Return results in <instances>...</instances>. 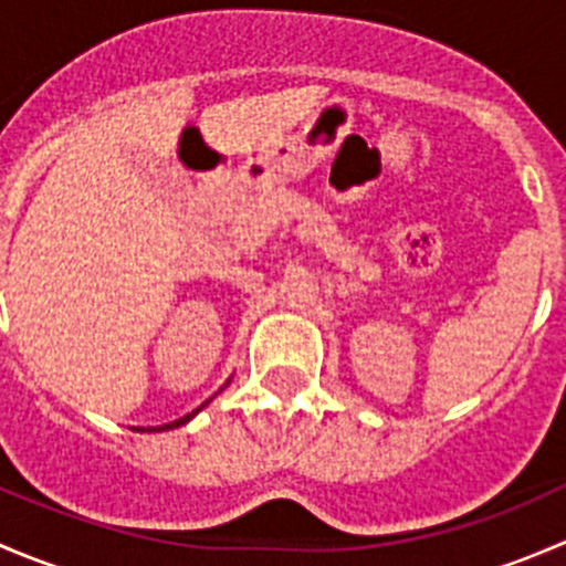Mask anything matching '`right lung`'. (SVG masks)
<instances>
[{
	"mask_svg": "<svg viewBox=\"0 0 566 566\" xmlns=\"http://www.w3.org/2000/svg\"><path fill=\"white\" fill-rule=\"evenodd\" d=\"M205 405H208V402H205ZM205 405H202V408H205ZM202 408H197V410H202ZM197 410H191V413H188V416H182V419L172 421V424H161V427H156V430H172V427H180V424H186V421L191 419V416H197Z\"/></svg>",
	"mask_w": 566,
	"mask_h": 566,
	"instance_id": "right-lung-1",
	"label": "right lung"
}]
</instances>
